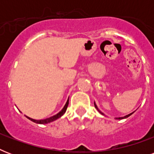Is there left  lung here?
Here are the masks:
<instances>
[{
	"label": "left lung",
	"instance_id": "obj_1",
	"mask_svg": "<svg viewBox=\"0 0 154 154\" xmlns=\"http://www.w3.org/2000/svg\"><path fill=\"white\" fill-rule=\"evenodd\" d=\"M94 105H95V108H96L98 110V112H100V113H101V114H102V115H105V114H104V113H103L102 112H101V111H100V110L98 109V108H97V106L96 103H95V102H94ZM133 112H131V113H129V114L126 115V116H125V117H116V119L121 120V119H125V118H127V117H129V116H130V115H132V114H133Z\"/></svg>",
	"mask_w": 154,
	"mask_h": 154
}]
</instances>
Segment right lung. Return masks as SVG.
<instances>
[{
    "label": "right lung",
    "instance_id": "obj_1",
    "mask_svg": "<svg viewBox=\"0 0 154 154\" xmlns=\"http://www.w3.org/2000/svg\"><path fill=\"white\" fill-rule=\"evenodd\" d=\"M68 105H69V99H68V101H66V103H65L64 108H63L62 109L60 110V112H58V113H57L56 115H54V116H53V117H48V118H45V119L35 120V119H32V118H30V117H27V116H26V117H27L28 119H29L30 121H32V122L37 123V124H48V123H50V122H53V121H55V120L58 119V118H60L62 115H64V113H65L66 109H67Z\"/></svg>",
    "mask_w": 154,
    "mask_h": 154
}]
</instances>
